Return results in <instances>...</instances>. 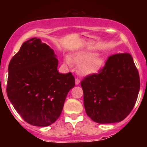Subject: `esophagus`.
I'll return each instance as SVG.
<instances>
[{
	"label": "esophagus",
	"mask_w": 147,
	"mask_h": 147,
	"mask_svg": "<svg viewBox=\"0 0 147 147\" xmlns=\"http://www.w3.org/2000/svg\"><path fill=\"white\" fill-rule=\"evenodd\" d=\"M79 83H80V79H79V78H76L75 79V84H79Z\"/></svg>",
	"instance_id": "1"
}]
</instances>
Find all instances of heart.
Masks as SVG:
<instances>
[{
  "label": "heart",
  "mask_w": 147,
  "mask_h": 147,
  "mask_svg": "<svg viewBox=\"0 0 147 147\" xmlns=\"http://www.w3.org/2000/svg\"><path fill=\"white\" fill-rule=\"evenodd\" d=\"M65 63L68 65H72V63L80 65L79 67V73L83 76H88L99 71L103 64V59L99 57H95V54L79 52L70 59L67 57Z\"/></svg>",
  "instance_id": "obj_1"
}]
</instances>
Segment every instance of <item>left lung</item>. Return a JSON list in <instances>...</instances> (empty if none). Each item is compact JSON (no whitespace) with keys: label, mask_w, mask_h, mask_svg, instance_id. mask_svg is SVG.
Segmentation results:
<instances>
[{"label":"left lung","mask_w":147,"mask_h":147,"mask_svg":"<svg viewBox=\"0 0 147 147\" xmlns=\"http://www.w3.org/2000/svg\"><path fill=\"white\" fill-rule=\"evenodd\" d=\"M84 105L89 117L99 124L121 122L129 115L137 101L140 80L129 53L108 57L98 73L81 82Z\"/></svg>","instance_id":"left-lung-1"}]
</instances>
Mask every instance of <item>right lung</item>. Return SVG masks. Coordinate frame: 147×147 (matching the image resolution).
<instances>
[{"label":"right lung","instance_id":"1","mask_svg":"<svg viewBox=\"0 0 147 147\" xmlns=\"http://www.w3.org/2000/svg\"><path fill=\"white\" fill-rule=\"evenodd\" d=\"M57 66L53 50L37 38L24 42L10 61L7 95L15 110L31 125L53 124L75 86L71 72L59 73Z\"/></svg>","mask_w":147,"mask_h":147}]
</instances>
